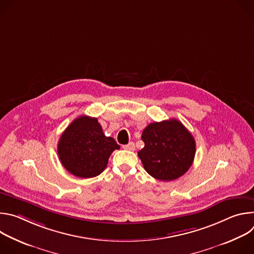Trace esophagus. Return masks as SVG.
Returning a JSON list of instances; mask_svg holds the SVG:
<instances>
[{
    "label": "esophagus",
    "mask_w": 254,
    "mask_h": 254,
    "mask_svg": "<svg viewBox=\"0 0 254 254\" xmlns=\"http://www.w3.org/2000/svg\"><path fill=\"white\" fill-rule=\"evenodd\" d=\"M123 148L125 149V150H127V151H133L134 150V143L132 142V141H130V142H128L127 144H125V146H123Z\"/></svg>",
    "instance_id": "34e87169"
}]
</instances>
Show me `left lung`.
<instances>
[{"instance_id": "8db88e82", "label": "left lung", "mask_w": 254, "mask_h": 254, "mask_svg": "<svg viewBox=\"0 0 254 254\" xmlns=\"http://www.w3.org/2000/svg\"><path fill=\"white\" fill-rule=\"evenodd\" d=\"M144 147L137 153L144 170L161 181L183 176L192 166L196 143L191 132L178 120L152 123L143 129Z\"/></svg>"}]
</instances>
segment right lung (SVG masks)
I'll use <instances>...</instances> for the list:
<instances>
[{"label":"right lung","mask_w":254,"mask_h":254,"mask_svg":"<svg viewBox=\"0 0 254 254\" xmlns=\"http://www.w3.org/2000/svg\"><path fill=\"white\" fill-rule=\"evenodd\" d=\"M120 146L105 136L97 119L81 116L72 122L60 136L57 152L63 167L78 178H92L101 174L108 159Z\"/></svg>","instance_id":"add662e5"}]
</instances>
